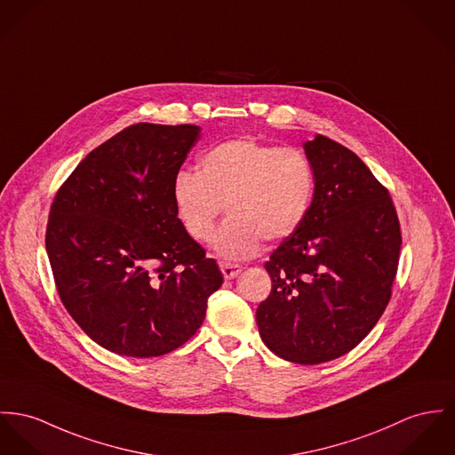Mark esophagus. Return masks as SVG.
I'll return each instance as SVG.
<instances>
[{"mask_svg": "<svg viewBox=\"0 0 455 455\" xmlns=\"http://www.w3.org/2000/svg\"><path fill=\"white\" fill-rule=\"evenodd\" d=\"M220 268H221L223 277L227 280L235 279V277L243 272V267H239V265H232V263H221V265H220Z\"/></svg>", "mask_w": 455, "mask_h": 455, "instance_id": "34e87169", "label": "esophagus"}]
</instances>
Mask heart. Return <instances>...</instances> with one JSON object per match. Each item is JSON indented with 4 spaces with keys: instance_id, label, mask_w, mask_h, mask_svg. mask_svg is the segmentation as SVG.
I'll use <instances>...</instances> for the list:
<instances>
[{
    "instance_id": "1",
    "label": "heart",
    "mask_w": 455,
    "mask_h": 455,
    "mask_svg": "<svg viewBox=\"0 0 455 455\" xmlns=\"http://www.w3.org/2000/svg\"><path fill=\"white\" fill-rule=\"evenodd\" d=\"M314 196V166L307 154L251 139L214 145L199 157L197 175L178 173L172 190L176 216L197 243L210 241L225 206L228 218L212 249L227 261L256 256L263 239L291 237L307 220Z\"/></svg>"
}]
</instances>
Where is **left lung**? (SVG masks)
<instances>
[{"mask_svg":"<svg viewBox=\"0 0 455 455\" xmlns=\"http://www.w3.org/2000/svg\"><path fill=\"white\" fill-rule=\"evenodd\" d=\"M303 148L314 166V203L265 263L272 291L256 322L268 350L315 365L353 350L378 323L402 235L387 190L356 154L322 135Z\"/></svg>","mask_w":455,"mask_h":455,"instance_id":"left-lung-1","label":"left lung"}]
</instances>
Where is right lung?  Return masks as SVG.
<instances>
[{
    "label": "right lung",
    "mask_w": 455,
    "mask_h": 455,
    "mask_svg": "<svg viewBox=\"0 0 455 455\" xmlns=\"http://www.w3.org/2000/svg\"><path fill=\"white\" fill-rule=\"evenodd\" d=\"M199 139L194 124H133L92 150L55 196L46 227L55 283L70 316L105 350L133 358L176 350L223 283L172 197Z\"/></svg>",
    "instance_id": "right-lung-1"
}]
</instances>
